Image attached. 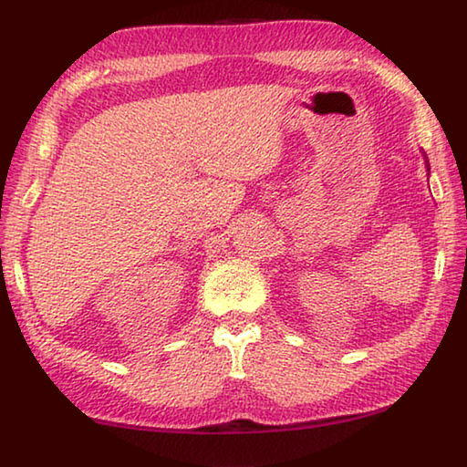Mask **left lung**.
Instances as JSON below:
<instances>
[{
  "label": "left lung",
  "instance_id": "1",
  "mask_svg": "<svg viewBox=\"0 0 467 467\" xmlns=\"http://www.w3.org/2000/svg\"><path fill=\"white\" fill-rule=\"evenodd\" d=\"M426 167H429V161H426ZM426 171H431V169H426Z\"/></svg>",
  "mask_w": 467,
  "mask_h": 467
}]
</instances>
